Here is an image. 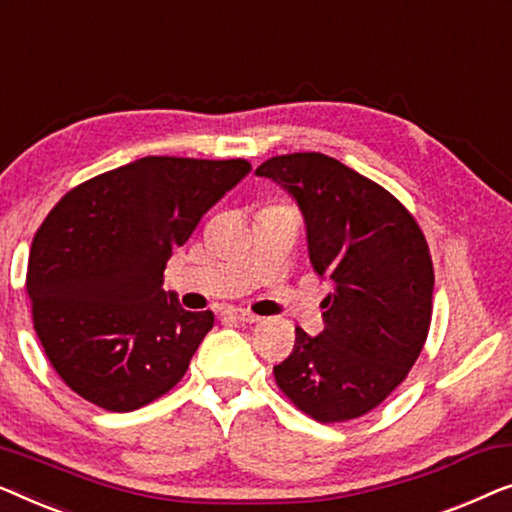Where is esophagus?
<instances>
[{
  "label": "esophagus",
  "instance_id": "34e87169",
  "mask_svg": "<svg viewBox=\"0 0 512 512\" xmlns=\"http://www.w3.org/2000/svg\"><path fill=\"white\" fill-rule=\"evenodd\" d=\"M225 315L236 322H246V325H255V322H259L257 315H253L250 311H243V308H227Z\"/></svg>",
  "mask_w": 512,
  "mask_h": 512
}]
</instances>
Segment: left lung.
I'll list each match as a JSON object with an SVG mask.
<instances>
[{
  "label": "left lung",
  "instance_id": "1",
  "mask_svg": "<svg viewBox=\"0 0 512 512\" xmlns=\"http://www.w3.org/2000/svg\"><path fill=\"white\" fill-rule=\"evenodd\" d=\"M269 178L304 215L313 269L329 280L325 329L297 327L276 383L318 422L376 408L420 357L431 322L434 266L406 208L378 183L322 153L266 160Z\"/></svg>",
  "mask_w": 512,
  "mask_h": 512
}]
</instances>
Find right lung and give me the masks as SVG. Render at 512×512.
I'll use <instances>...</instances> for the list:
<instances>
[{
  "mask_svg": "<svg viewBox=\"0 0 512 512\" xmlns=\"http://www.w3.org/2000/svg\"><path fill=\"white\" fill-rule=\"evenodd\" d=\"M246 160L141 157L71 190L34 236L27 269L39 341L76 394L127 413L169 392L211 331L164 292V269Z\"/></svg>",
  "mask_w": 512,
  "mask_h": 512,
  "instance_id": "1",
  "label": "right lung"
}]
</instances>
